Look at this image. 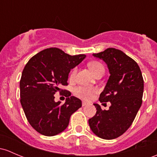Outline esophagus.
<instances>
[{"instance_id":"34e87169","label":"esophagus","mask_w":157,"mask_h":157,"mask_svg":"<svg viewBox=\"0 0 157 157\" xmlns=\"http://www.w3.org/2000/svg\"><path fill=\"white\" fill-rule=\"evenodd\" d=\"M86 105H87L86 102V101H83V102H82V106L84 107V106H86Z\"/></svg>"}]
</instances>
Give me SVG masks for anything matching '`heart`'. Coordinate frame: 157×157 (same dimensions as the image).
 Instances as JSON below:
<instances>
[{"label":"heart","instance_id":"obj_1","mask_svg":"<svg viewBox=\"0 0 157 157\" xmlns=\"http://www.w3.org/2000/svg\"><path fill=\"white\" fill-rule=\"evenodd\" d=\"M88 65L95 75L100 73V72L105 71V67H104V66L99 62H97V61H93V62H90ZM76 74H77V68L74 67V68L72 69L70 73L71 80L74 79ZM95 92H96V89L94 88V87L83 86H80L76 87L74 90V95H77L79 98H81L85 100H90Z\"/></svg>","mask_w":157,"mask_h":157}]
</instances>
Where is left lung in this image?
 Returning a JSON list of instances; mask_svg holds the SVG:
<instances>
[{
	"label": "left lung",
	"mask_w": 157,
	"mask_h": 157,
	"mask_svg": "<svg viewBox=\"0 0 157 157\" xmlns=\"http://www.w3.org/2000/svg\"><path fill=\"white\" fill-rule=\"evenodd\" d=\"M93 56L108 65L110 75L98 100L101 103L110 101L111 105L106 110L94 104L97 111L89 120V124L99 138L114 139L131 126L141 108L144 92L142 74L134 59L120 49L108 48Z\"/></svg>",
	"instance_id": "8db88e82"
}]
</instances>
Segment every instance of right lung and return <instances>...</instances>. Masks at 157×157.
I'll return each instance as SVG.
<instances>
[{"instance_id": "add662e5", "label": "right lung", "mask_w": 157, "mask_h": 157, "mask_svg": "<svg viewBox=\"0 0 157 157\" xmlns=\"http://www.w3.org/2000/svg\"><path fill=\"white\" fill-rule=\"evenodd\" d=\"M85 57L51 47L31 57L25 66L19 83L20 102L29 123L40 134L53 136L63 132L72 113L81 108V100L60 87L67 86L71 69ZM57 91L67 97L63 105L54 101Z\"/></svg>"}]
</instances>
